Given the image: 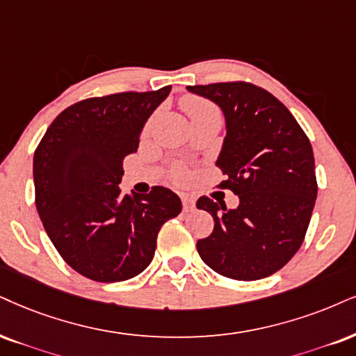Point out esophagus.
Here are the masks:
<instances>
[{"mask_svg":"<svg viewBox=\"0 0 356 356\" xmlns=\"http://www.w3.org/2000/svg\"><path fill=\"white\" fill-rule=\"evenodd\" d=\"M181 203H183V211L190 213V211H193V209H195V198H193V196H190V195H183L181 196Z\"/></svg>","mask_w":356,"mask_h":356,"instance_id":"34e87169","label":"esophagus"}]
</instances>
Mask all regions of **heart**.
I'll return each instance as SVG.
<instances>
[{
  "mask_svg": "<svg viewBox=\"0 0 356 356\" xmlns=\"http://www.w3.org/2000/svg\"><path fill=\"white\" fill-rule=\"evenodd\" d=\"M183 108H185L191 120H196V118L203 117L206 113L219 112L216 105L203 97H198V95H188V97L183 99ZM186 175H188L186 170L178 168L175 170L173 178L177 179V181H183V179L186 178Z\"/></svg>",
  "mask_w": 356,
  "mask_h": 356,
  "instance_id": "obj_1",
  "label": "heart"
}]
</instances>
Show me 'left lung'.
<instances>
[{"instance_id":"obj_1","label":"left lung","mask_w":356,"mask_h":356,"mask_svg":"<svg viewBox=\"0 0 356 356\" xmlns=\"http://www.w3.org/2000/svg\"><path fill=\"white\" fill-rule=\"evenodd\" d=\"M188 90L225 112L227 134L216 165L226 179L218 188L239 196L236 209L208 196L196 201L214 219L213 232L196 248L204 264L225 277L264 279L304 243L318 190L312 145L289 108L251 82Z\"/></svg>"}]
</instances>
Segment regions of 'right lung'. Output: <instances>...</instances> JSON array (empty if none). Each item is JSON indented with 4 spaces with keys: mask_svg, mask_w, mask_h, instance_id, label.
<instances>
[{
    "mask_svg": "<svg viewBox=\"0 0 356 356\" xmlns=\"http://www.w3.org/2000/svg\"><path fill=\"white\" fill-rule=\"evenodd\" d=\"M171 86L118 92L71 105L54 118L34 152L36 208L60 257L87 279L120 282L155 256L161 226L181 213L173 191L120 195L124 158Z\"/></svg>",
    "mask_w": 356,
    "mask_h": 356,
    "instance_id": "right-lung-1",
    "label": "right lung"
}]
</instances>
